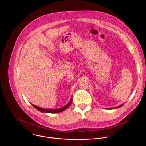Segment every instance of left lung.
<instances>
[{"label":"left lung","mask_w":146,"mask_h":146,"mask_svg":"<svg viewBox=\"0 0 146 146\" xmlns=\"http://www.w3.org/2000/svg\"><path fill=\"white\" fill-rule=\"evenodd\" d=\"M123 105V104H122V105H120V106H117V107H116V108H111V109H109V108H108V109H110V110H111V109H117V108H121V107H122Z\"/></svg>","instance_id":"8db88e82"}]
</instances>
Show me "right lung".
Masks as SVG:
<instances>
[{"label":"right lung","mask_w":146,"mask_h":146,"mask_svg":"<svg viewBox=\"0 0 146 146\" xmlns=\"http://www.w3.org/2000/svg\"><path fill=\"white\" fill-rule=\"evenodd\" d=\"M72 102V97L71 98L69 102L67 104V105H66L65 106L62 107L61 108H59V109H43V108H39L38 106H36L35 105H32V104H31V105L35 108L37 110H38V111H41V112H43V113H60V112H62L64 110H65L67 108H69V106L71 105V103Z\"/></svg>","instance_id":"obj_1"}]
</instances>
